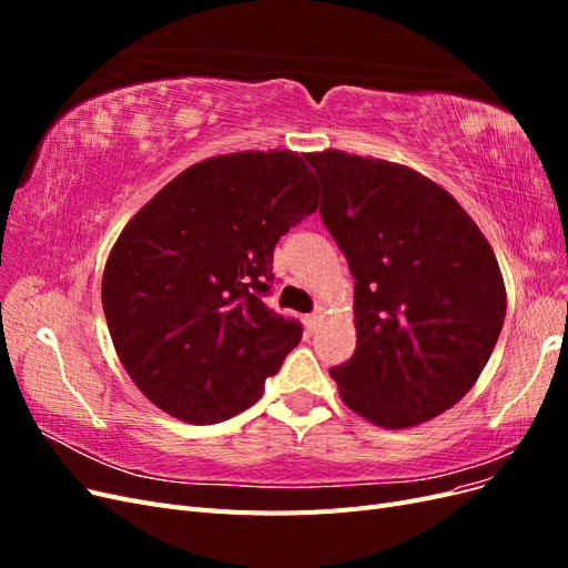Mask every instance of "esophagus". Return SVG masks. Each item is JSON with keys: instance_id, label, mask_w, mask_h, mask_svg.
<instances>
[{"instance_id": "34e87169", "label": "esophagus", "mask_w": 568, "mask_h": 568, "mask_svg": "<svg viewBox=\"0 0 568 568\" xmlns=\"http://www.w3.org/2000/svg\"><path fill=\"white\" fill-rule=\"evenodd\" d=\"M320 320H322V315H320V313H311V315H307V317H305L307 332L315 334V332H317V326H320Z\"/></svg>"}]
</instances>
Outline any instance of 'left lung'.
<instances>
[{
  "label": "left lung",
  "mask_w": 568,
  "mask_h": 568,
  "mask_svg": "<svg viewBox=\"0 0 568 568\" xmlns=\"http://www.w3.org/2000/svg\"><path fill=\"white\" fill-rule=\"evenodd\" d=\"M320 215L355 280L357 346L329 369L376 426L438 417L469 393L503 332L500 265L462 205L412 168L307 153Z\"/></svg>",
  "instance_id": "left-lung-1"
}]
</instances>
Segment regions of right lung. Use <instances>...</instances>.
Returning a JSON list of instances; mask_svg holds the SVG:
<instances>
[{
  "label": "right lung",
  "instance_id": "add662e5",
  "mask_svg": "<svg viewBox=\"0 0 568 568\" xmlns=\"http://www.w3.org/2000/svg\"><path fill=\"white\" fill-rule=\"evenodd\" d=\"M317 199L298 153L246 151L186 168L128 222L101 303L120 363L153 405L217 424L257 403L303 336L263 301L274 246Z\"/></svg>",
  "mask_w": 568,
  "mask_h": 568
}]
</instances>
